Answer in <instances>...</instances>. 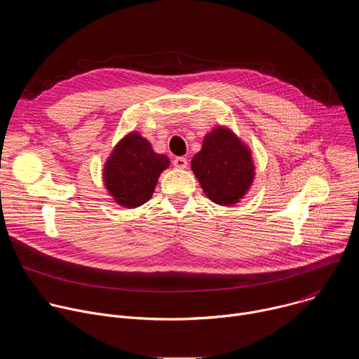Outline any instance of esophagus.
Instances as JSON below:
<instances>
[{
	"instance_id": "obj_1",
	"label": "esophagus",
	"mask_w": 359,
	"mask_h": 359,
	"mask_svg": "<svg viewBox=\"0 0 359 359\" xmlns=\"http://www.w3.org/2000/svg\"><path fill=\"white\" fill-rule=\"evenodd\" d=\"M173 165L176 169H186L187 168V159L183 156H179L173 161Z\"/></svg>"
}]
</instances>
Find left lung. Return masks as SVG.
Returning a JSON list of instances; mask_svg holds the SVG:
<instances>
[{"instance_id":"1","label":"left lung","mask_w":359,"mask_h":359,"mask_svg":"<svg viewBox=\"0 0 359 359\" xmlns=\"http://www.w3.org/2000/svg\"><path fill=\"white\" fill-rule=\"evenodd\" d=\"M191 170L204 194L220 206H233L248 191L255 168L251 150L229 128L217 126L203 139Z\"/></svg>"}]
</instances>
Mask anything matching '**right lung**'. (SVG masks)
<instances>
[{
    "label": "right lung",
    "instance_id": "obj_1",
    "mask_svg": "<svg viewBox=\"0 0 359 359\" xmlns=\"http://www.w3.org/2000/svg\"><path fill=\"white\" fill-rule=\"evenodd\" d=\"M169 165L166 155H159L147 139L130 132L116 143L102 175L119 206L135 209L153 196L161 173Z\"/></svg>",
    "mask_w": 359,
    "mask_h": 359
}]
</instances>
